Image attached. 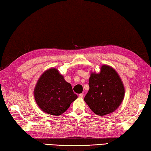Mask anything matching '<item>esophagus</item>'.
<instances>
[{"mask_svg":"<svg viewBox=\"0 0 151 151\" xmlns=\"http://www.w3.org/2000/svg\"><path fill=\"white\" fill-rule=\"evenodd\" d=\"M78 97H79L80 98H83V97H84V94H83V93L79 94V95H78Z\"/></svg>","mask_w":151,"mask_h":151,"instance_id":"obj_1","label":"esophagus"}]
</instances>
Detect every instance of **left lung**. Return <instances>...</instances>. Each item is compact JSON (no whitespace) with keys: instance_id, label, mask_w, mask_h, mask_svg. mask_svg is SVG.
Instances as JSON below:
<instances>
[{"instance_id":"8db88e82","label":"left lung","mask_w":151,"mask_h":151,"mask_svg":"<svg viewBox=\"0 0 151 151\" xmlns=\"http://www.w3.org/2000/svg\"><path fill=\"white\" fill-rule=\"evenodd\" d=\"M89 86L84 101L96 115L111 114L123 101V83L116 70L110 65H102L99 73H91Z\"/></svg>"}]
</instances>
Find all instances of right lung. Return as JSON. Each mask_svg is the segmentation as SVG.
<instances>
[{
	"label": "right lung",
	"instance_id": "add662e5",
	"mask_svg": "<svg viewBox=\"0 0 151 151\" xmlns=\"http://www.w3.org/2000/svg\"><path fill=\"white\" fill-rule=\"evenodd\" d=\"M37 105L45 113L62 115L77 99L70 84L56 68L45 70L38 79L34 90Z\"/></svg>",
	"mask_w": 151,
	"mask_h": 151
}]
</instances>
